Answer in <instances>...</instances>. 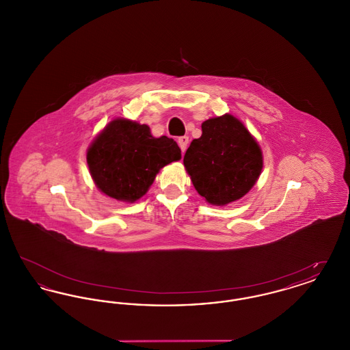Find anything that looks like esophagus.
Listing matches in <instances>:
<instances>
[{"mask_svg": "<svg viewBox=\"0 0 350 350\" xmlns=\"http://www.w3.org/2000/svg\"><path fill=\"white\" fill-rule=\"evenodd\" d=\"M177 143H178V146H180V148L181 150L185 152L186 148H187V144H189V137L187 136H180L178 139H177Z\"/></svg>", "mask_w": 350, "mask_h": 350, "instance_id": "1", "label": "esophagus"}]
</instances>
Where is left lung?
<instances>
[{
    "instance_id": "8db88e82",
    "label": "left lung",
    "mask_w": 350,
    "mask_h": 350,
    "mask_svg": "<svg viewBox=\"0 0 350 350\" xmlns=\"http://www.w3.org/2000/svg\"><path fill=\"white\" fill-rule=\"evenodd\" d=\"M196 190L211 204L223 206L244 197L262 169V153L245 126L226 114L202 123L183 157Z\"/></svg>"
}]
</instances>
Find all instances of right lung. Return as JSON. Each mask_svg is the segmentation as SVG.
Masks as SVG:
<instances>
[{
  "mask_svg": "<svg viewBox=\"0 0 350 350\" xmlns=\"http://www.w3.org/2000/svg\"><path fill=\"white\" fill-rule=\"evenodd\" d=\"M181 159L177 143L153 137L147 124L114 119L86 153L93 181L102 193L123 202L143 197L163 167Z\"/></svg>",
  "mask_w": 350,
  "mask_h": 350,
  "instance_id": "add662e5",
  "label": "right lung"
}]
</instances>
